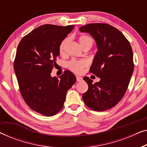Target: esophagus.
Wrapping results in <instances>:
<instances>
[{
	"label": "esophagus",
	"instance_id": "1",
	"mask_svg": "<svg viewBox=\"0 0 147 147\" xmlns=\"http://www.w3.org/2000/svg\"><path fill=\"white\" fill-rule=\"evenodd\" d=\"M76 79H77V82H81L82 80V78L81 77V76H76Z\"/></svg>",
	"mask_w": 147,
	"mask_h": 147
}]
</instances>
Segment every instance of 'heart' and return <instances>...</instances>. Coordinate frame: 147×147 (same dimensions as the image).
<instances>
[{"mask_svg":"<svg viewBox=\"0 0 147 147\" xmlns=\"http://www.w3.org/2000/svg\"><path fill=\"white\" fill-rule=\"evenodd\" d=\"M69 39V38H65L60 43L59 47V51L61 55H63L65 53V49L67 46ZM78 41L80 45L84 49L86 47L90 48L93 45V39L92 37L87 35H81L78 37ZM87 61L86 60H71L68 63V67L71 71L75 73L80 74L83 71V69L87 65Z\"/></svg>","mask_w":147,"mask_h":147,"instance_id":"1","label":"heart"}]
</instances>
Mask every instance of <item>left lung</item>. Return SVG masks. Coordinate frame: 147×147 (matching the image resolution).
Wrapping results in <instances>:
<instances>
[{"label": "left lung", "instance_id": "8db88e82", "mask_svg": "<svg viewBox=\"0 0 147 147\" xmlns=\"http://www.w3.org/2000/svg\"><path fill=\"white\" fill-rule=\"evenodd\" d=\"M95 40L98 51L90 71L100 78L98 82L84 77L88 85L82 98L88 108L105 111L119 102L127 90L134 71L131 45L119 30L104 23H91L80 28Z\"/></svg>", "mask_w": 147, "mask_h": 147}]
</instances>
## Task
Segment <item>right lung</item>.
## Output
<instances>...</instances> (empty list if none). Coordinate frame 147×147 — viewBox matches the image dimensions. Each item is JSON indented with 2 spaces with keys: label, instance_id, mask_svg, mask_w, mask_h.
<instances>
[{
  "label": "right lung",
  "instance_id": "right-lung-1",
  "mask_svg": "<svg viewBox=\"0 0 147 147\" xmlns=\"http://www.w3.org/2000/svg\"><path fill=\"white\" fill-rule=\"evenodd\" d=\"M74 27L41 25L25 36L18 45L14 70L20 92L29 108L42 115L51 116L60 111L67 90L76 82L69 70L59 79L51 76L59 55L60 43Z\"/></svg>",
  "mask_w": 147,
  "mask_h": 147
}]
</instances>
